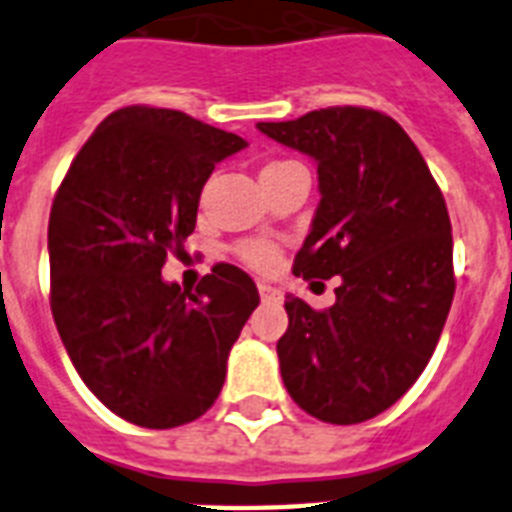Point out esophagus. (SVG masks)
<instances>
[{
  "mask_svg": "<svg viewBox=\"0 0 512 512\" xmlns=\"http://www.w3.org/2000/svg\"><path fill=\"white\" fill-rule=\"evenodd\" d=\"M257 291H260V299H263V302H273V304L283 302L281 289H276V286H270V283L260 281V283H257Z\"/></svg>",
  "mask_w": 512,
  "mask_h": 512,
  "instance_id": "obj_1",
  "label": "esophagus"
}]
</instances>
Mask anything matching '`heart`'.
I'll return each instance as SVG.
<instances>
[{
	"label": "heart",
	"mask_w": 512,
	"mask_h": 512,
	"mask_svg": "<svg viewBox=\"0 0 512 512\" xmlns=\"http://www.w3.org/2000/svg\"><path fill=\"white\" fill-rule=\"evenodd\" d=\"M291 166H299L296 161H286V158H273V161H265L263 169H260V182L270 179V176L283 174ZM236 257L242 260L244 265H249L252 270H260V273H268V270L276 268L278 263V249L270 242H242L236 247Z\"/></svg>",
	"instance_id": "b5f03b06"
}]
</instances>
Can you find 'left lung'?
Returning <instances> with one entry per match:
<instances>
[{
    "instance_id": "1",
    "label": "left lung",
    "mask_w": 512,
    "mask_h": 512,
    "mask_svg": "<svg viewBox=\"0 0 512 512\" xmlns=\"http://www.w3.org/2000/svg\"><path fill=\"white\" fill-rule=\"evenodd\" d=\"M317 163L320 205L294 273L341 278L336 304L286 296L283 385L309 416L359 424L390 409L435 351L455 294L445 197L422 153L388 114L330 106L260 122Z\"/></svg>"
}]
</instances>
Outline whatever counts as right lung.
Returning <instances> with one entry per match:
<instances>
[{
	"label": "right lung",
	"mask_w": 512,
	"mask_h": 512,
	"mask_svg": "<svg viewBox=\"0 0 512 512\" xmlns=\"http://www.w3.org/2000/svg\"><path fill=\"white\" fill-rule=\"evenodd\" d=\"M234 132L182 111L124 106L103 119L59 184L49 216L51 315L77 375L137 427L195 422L260 304L255 281L218 263L197 289L166 283Z\"/></svg>",
	"instance_id": "obj_1"
}]
</instances>
